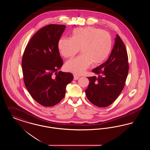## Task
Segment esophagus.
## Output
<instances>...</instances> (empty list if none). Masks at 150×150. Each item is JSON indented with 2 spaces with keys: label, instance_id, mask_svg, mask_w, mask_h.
<instances>
[{
  "label": "esophagus",
  "instance_id": "obj_1",
  "mask_svg": "<svg viewBox=\"0 0 150 150\" xmlns=\"http://www.w3.org/2000/svg\"><path fill=\"white\" fill-rule=\"evenodd\" d=\"M79 79V76H78V75H74V80H78Z\"/></svg>",
  "mask_w": 150,
  "mask_h": 150
}]
</instances>
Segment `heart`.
<instances>
[{
  "label": "heart",
  "instance_id": "obj_1",
  "mask_svg": "<svg viewBox=\"0 0 150 150\" xmlns=\"http://www.w3.org/2000/svg\"><path fill=\"white\" fill-rule=\"evenodd\" d=\"M59 54L64 58L73 57L81 52L79 56L68 61L65 70L76 75L83 74L92 63L98 65L109 56L112 48V39L106 31L92 27L75 29L71 37L61 38L57 44Z\"/></svg>",
  "mask_w": 150,
  "mask_h": 150
}]
</instances>
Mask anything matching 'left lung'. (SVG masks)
<instances>
[{"label":"left lung","instance_id":"8db88e82","mask_svg":"<svg viewBox=\"0 0 150 150\" xmlns=\"http://www.w3.org/2000/svg\"><path fill=\"white\" fill-rule=\"evenodd\" d=\"M128 71L126 48L117 34L114 48L108 59L92 70L98 76L88 77L89 84L85 91L87 98L98 107L108 106L122 91Z\"/></svg>","mask_w":150,"mask_h":150}]
</instances>
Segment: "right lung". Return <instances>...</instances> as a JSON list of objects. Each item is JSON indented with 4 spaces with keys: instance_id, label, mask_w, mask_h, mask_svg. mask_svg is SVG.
Masks as SVG:
<instances>
[{
    "instance_id": "obj_1",
    "label": "right lung",
    "mask_w": 150,
    "mask_h": 150,
    "mask_svg": "<svg viewBox=\"0 0 150 150\" xmlns=\"http://www.w3.org/2000/svg\"><path fill=\"white\" fill-rule=\"evenodd\" d=\"M65 28L64 25L50 24L40 29L29 41L22 57L25 85L33 98L43 106L58 103L74 78L70 72L58 71L63 60L57 44Z\"/></svg>"
}]
</instances>
